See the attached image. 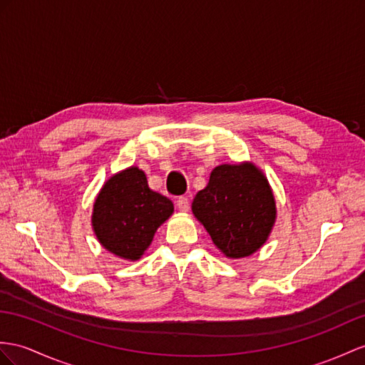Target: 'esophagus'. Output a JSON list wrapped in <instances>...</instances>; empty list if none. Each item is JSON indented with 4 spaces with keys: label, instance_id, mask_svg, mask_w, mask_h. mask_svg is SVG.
I'll use <instances>...</instances> for the list:
<instances>
[{
    "label": "esophagus",
    "instance_id": "34e87169",
    "mask_svg": "<svg viewBox=\"0 0 365 365\" xmlns=\"http://www.w3.org/2000/svg\"><path fill=\"white\" fill-rule=\"evenodd\" d=\"M176 207L180 212H189V200L185 197H180L176 200Z\"/></svg>",
    "mask_w": 365,
    "mask_h": 365
}]
</instances>
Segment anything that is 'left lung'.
I'll return each mask as SVG.
<instances>
[{
    "label": "left lung",
    "mask_w": 365,
    "mask_h": 365,
    "mask_svg": "<svg viewBox=\"0 0 365 365\" xmlns=\"http://www.w3.org/2000/svg\"><path fill=\"white\" fill-rule=\"evenodd\" d=\"M192 212L217 250L232 260L259 251L277 218L268 178L247 161L213 168L209 184L195 195Z\"/></svg>",
    "instance_id": "1"
}]
</instances>
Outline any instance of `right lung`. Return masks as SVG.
Here are the masks:
<instances>
[{
	"label": "right lung",
	"mask_w": 365,
	"mask_h": 365,
	"mask_svg": "<svg viewBox=\"0 0 365 365\" xmlns=\"http://www.w3.org/2000/svg\"><path fill=\"white\" fill-rule=\"evenodd\" d=\"M172 213L173 202L150 189L144 170L131 165L111 175L102 185L94 200L91 226L106 251L136 262Z\"/></svg>",
	"instance_id": "1"
}]
</instances>
